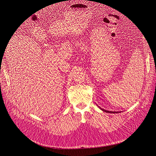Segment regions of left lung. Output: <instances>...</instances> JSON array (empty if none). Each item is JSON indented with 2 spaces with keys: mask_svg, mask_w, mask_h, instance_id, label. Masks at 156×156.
<instances>
[{
  "mask_svg": "<svg viewBox=\"0 0 156 156\" xmlns=\"http://www.w3.org/2000/svg\"><path fill=\"white\" fill-rule=\"evenodd\" d=\"M100 109H101V110H103V112H107V113H118V112H110V111H107V110H104V109H102V108H100Z\"/></svg>",
  "mask_w": 156,
  "mask_h": 156,
  "instance_id": "1",
  "label": "left lung"
}]
</instances>
